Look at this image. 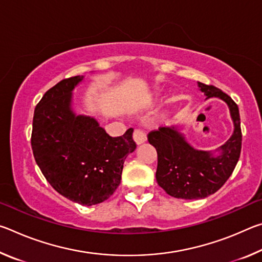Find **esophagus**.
Returning <instances> with one entry per match:
<instances>
[{
  "label": "esophagus",
  "instance_id": "34e87169",
  "mask_svg": "<svg viewBox=\"0 0 262 262\" xmlns=\"http://www.w3.org/2000/svg\"><path fill=\"white\" fill-rule=\"evenodd\" d=\"M133 139L136 142V144H142L147 141V135L141 129H135L133 133Z\"/></svg>",
  "mask_w": 262,
  "mask_h": 262
}]
</instances>
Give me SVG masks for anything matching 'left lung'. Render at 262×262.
Segmentation results:
<instances>
[{
    "label": "left lung",
    "instance_id": "left-lung-1",
    "mask_svg": "<svg viewBox=\"0 0 262 262\" xmlns=\"http://www.w3.org/2000/svg\"><path fill=\"white\" fill-rule=\"evenodd\" d=\"M207 99L217 97L228 104L233 121V134L217 149L211 151L196 150L185 140L178 127H161L148 134V141L157 150L158 163L156 180L158 185L177 199L198 200L217 192L236 167L242 150L241 117L237 104L214 85L198 82Z\"/></svg>",
    "mask_w": 262,
    "mask_h": 262
}]
</instances>
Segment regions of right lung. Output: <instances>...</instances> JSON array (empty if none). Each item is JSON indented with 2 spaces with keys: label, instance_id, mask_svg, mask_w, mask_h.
<instances>
[{
  "label": "right lung",
  "instance_id": "right-lung-1",
  "mask_svg": "<svg viewBox=\"0 0 262 262\" xmlns=\"http://www.w3.org/2000/svg\"><path fill=\"white\" fill-rule=\"evenodd\" d=\"M84 76L62 79L35 106L33 156L57 193L83 206L100 203L121 181L123 163L136 149L133 128L112 137L95 118L72 108L73 90Z\"/></svg>",
  "mask_w": 262,
  "mask_h": 262
}]
</instances>
